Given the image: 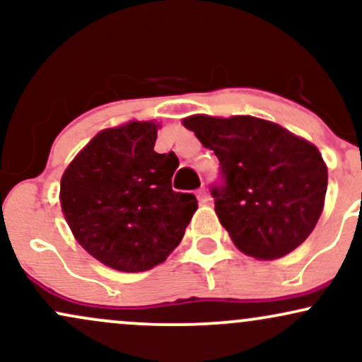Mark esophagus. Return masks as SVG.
I'll list each match as a JSON object with an SVG mask.
<instances>
[{
    "instance_id": "obj_1",
    "label": "esophagus",
    "mask_w": 362,
    "mask_h": 362,
    "mask_svg": "<svg viewBox=\"0 0 362 362\" xmlns=\"http://www.w3.org/2000/svg\"><path fill=\"white\" fill-rule=\"evenodd\" d=\"M195 195H197V199H199V202H201V204H207V201H209V199H207V194H206L204 187L197 189V192H195Z\"/></svg>"
}]
</instances>
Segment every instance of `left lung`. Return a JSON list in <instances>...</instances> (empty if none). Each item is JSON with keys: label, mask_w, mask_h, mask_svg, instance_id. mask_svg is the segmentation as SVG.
<instances>
[{"label": "left lung", "mask_w": 362, "mask_h": 362, "mask_svg": "<svg viewBox=\"0 0 362 362\" xmlns=\"http://www.w3.org/2000/svg\"><path fill=\"white\" fill-rule=\"evenodd\" d=\"M184 126L218 156L219 178L209 190L238 250L272 260L308 238L322 214L328 180L313 144L252 115H194Z\"/></svg>", "instance_id": "1"}]
</instances>
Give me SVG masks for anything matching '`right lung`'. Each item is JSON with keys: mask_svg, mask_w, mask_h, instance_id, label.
Listing matches in <instances>:
<instances>
[{"mask_svg": "<svg viewBox=\"0 0 362 362\" xmlns=\"http://www.w3.org/2000/svg\"><path fill=\"white\" fill-rule=\"evenodd\" d=\"M156 138L153 122L105 129L61 178V207L74 238L115 271L161 264L197 209L194 194L172 189L178 158L156 153Z\"/></svg>", "mask_w": 362, "mask_h": 362, "instance_id": "right-lung-1", "label": "right lung"}]
</instances>
